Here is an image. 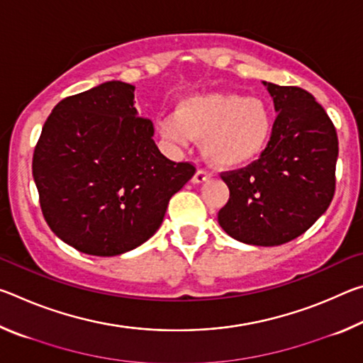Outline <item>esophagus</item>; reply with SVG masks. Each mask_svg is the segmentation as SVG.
<instances>
[{
	"label": "esophagus",
	"instance_id": "1",
	"mask_svg": "<svg viewBox=\"0 0 363 363\" xmlns=\"http://www.w3.org/2000/svg\"><path fill=\"white\" fill-rule=\"evenodd\" d=\"M206 181H210V174H208L206 171H203V169L196 171V173H195L194 177H192V182H194V184H203V182H206Z\"/></svg>",
	"mask_w": 363,
	"mask_h": 363
}]
</instances>
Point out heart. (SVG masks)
Returning <instances> with one entry per match:
<instances>
[{"label":"heart","instance_id":"obj_1","mask_svg":"<svg viewBox=\"0 0 363 363\" xmlns=\"http://www.w3.org/2000/svg\"><path fill=\"white\" fill-rule=\"evenodd\" d=\"M160 134L176 145L203 140V153L213 167H248L267 149L274 131L269 106L257 97L237 93L187 96L174 115L160 121Z\"/></svg>","mask_w":363,"mask_h":363}]
</instances>
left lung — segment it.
I'll return each mask as SVG.
<instances>
[{
    "label": "left lung",
    "instance_id": "left-lung-1",
    "mask_svg": "<svg viewBox=\"0 0 363 363\" xmlns=\"http://www.w3.org/2000/svg\"><path fill=\"white\" fill-rule=\"evenodd\" d=\"M277 118L259 160L224 173L229 201L218 214L232 238L277 247L303 235L335 195L337 136L314 96L296 86L262 82Z\"/></svg>",
    "mask_w": 363,
    "mask_h": 363
}]
</instances>
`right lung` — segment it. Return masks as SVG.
<instances>
[{
    "label": "right lung",
    "instance_id": "add662e5",
    "mask_svg": "<svg viewBox=\"0 0 363 363\" xmlns=\"http://www.w3.org/2000/svg\"><path fill=\"white\" fill-rule=\"evenodd\" d=\"M134 86L107 82L65 97L43 126L33 179L48 225L93 256L138 248L162 225L169 199L195 174L158 150Z\"/></svg>",
    "mask_w": 363,
    "mask_h": 363
}]
</instances>
